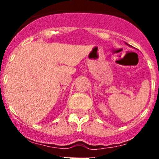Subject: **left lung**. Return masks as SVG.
<instances>
[{"label":"left lung","mask_w":159,"mask_h":159,"mask_svg":"<svg viewBox=\"0 0 159 159\" xmlns=\"http://www.w3.org/2000/svg\"><path fill=\"white\" fill-rule=\"evenodd\" d=\"M127 45H129V44H127Z\"/></svg>","instance_id":"1"}]
</instances>
